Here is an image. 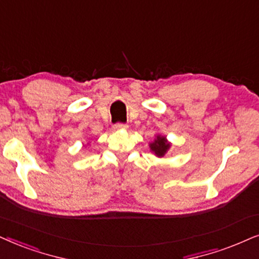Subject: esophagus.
I'll return each mask as SVG.
<instances>
[{"label":"esophagus","instance_id":"obj_1","mask_svg":"<svg viewBox=\"0 0 259 259\" xmlns=\"http://www.w3.org/2000/svg\"><path fill=\"white\" fill-rule=\"evenodd\" d=\"M116 130H123V129H127V124L125 123H116L115 125H113Z\"/></svg>","mask_w":259,"mask_h":259}]
</instances>
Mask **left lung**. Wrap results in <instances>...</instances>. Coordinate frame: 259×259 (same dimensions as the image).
I'll return each mask as SVG.
<instances>
[{"label":"left lung","instance_id":"obj_1","mask_svg":"<svg viewBox=\"0 0 259 259\" xmlns=\"http://www.w3.org/2000/svg\"><path fill=\"white\" fill-rule=\"evenodd\" d=\"M170 144L165 141L164 137L157 136V139L155 140L154 143L150 144V149L154 151L157 156H163L165 151L169 149Z\"/></svg>","mask_w":259,"mask_h":259}]
</instances>
